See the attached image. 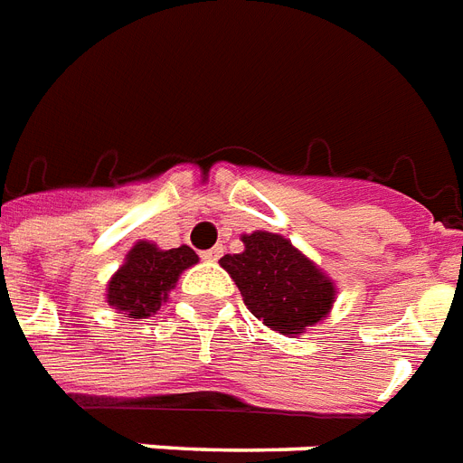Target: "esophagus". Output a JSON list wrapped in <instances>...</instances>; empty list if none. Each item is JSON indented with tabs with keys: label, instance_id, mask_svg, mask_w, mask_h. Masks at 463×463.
I'll return each mask as SVG.
<instances>
[{
	"label": "esophagus",
	"instance_id": "1",
	"mask_svg": "<svg viewBox=\"0 0 463 463\" xmlns=\"http://www.w3.org/2000/svg\"><path fill=\"white\" fill-rule=\"evenodd\" d=\"M222 253H224V249H222V246H214V249H210V250H203L201 258H203V260L214 262V260H220Z\"/></svg>",
	"mask_w": 463,
	"mask_h": 463
}]
</instances>
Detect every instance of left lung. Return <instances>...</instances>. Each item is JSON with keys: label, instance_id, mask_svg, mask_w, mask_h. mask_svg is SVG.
Returning <instances> with one entry per match:
<instances>
[{"label": "left lung", "instance_id": "obj_1", "mask_svg": "<svg viewBox=\"0 0 463 463\" xmlns=\"http://www.w3.org/2000/svg\"><path fill=\"white\" fill-rule=\"evenodd\" d=\"M241 241V253L224 255L220 265L262 325L282 335H301L327 317L335 303V282L289 239L253 232L243 234Z\"/></svg>", "mask_w": 463, "mask_h": 463}]
</instances>
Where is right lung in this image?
Masks as SVG:
<instances>
[{
  "label": "right lung",
  "instance_id": "1",
  "mask_svg": "<svg viewBox=\"0 0 463 463\" xmlns=\"http://www.w3.org/2000/svg\"><path fill=\"white\" fill-rule=\"evenodd\" d=\"M198 262L188 246L162 250L150 241H138L107 284V303L124 317H150L169 298L184 269Z\"/></svg>",
  "mask_w": 463,
  "mask_h": 463
}]
</instances>
